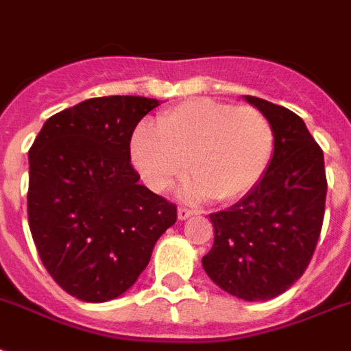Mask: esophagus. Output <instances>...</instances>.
Listing matches in <instances>:
<instances>
[{
  "label": "esophagus",
  "mask_w": 351,
  "mask_h": 351,
  "mask_svg": "<svg viewBox=\"0 0 351 351\" xmlns=\"http://www.w3.org/2000/svg\"><path fill=\"white\" fill-rule=\"evenodd\" d=\"M195 213H197V211L189 210L186 206H180V208H178V219H180V221H186V219L193 217Z\"/></svg>",
  "instance_id": "1"
}]
</instances>
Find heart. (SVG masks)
I'll list each match as a JSON object with an SVG mask.
<instances>
[{
	"label": "heart",
	"instance_id": "heart-1",
	"mask_svg": "<svg viewBox=\"0 0 351 351\" xmlns=\"http://www.w3.org/2000/svg\"><path fill=\"white\" fill-rule=\"evenodd\" d=\"M274 152L271 121L254 106L191 99L165 110L156 128L140 125L130 138V158L152 191L197 175L186 197L237 200L263 178Z\"/></svg>",
	"mask_w": 351,
	"mask_h": 351
}]
</instances>
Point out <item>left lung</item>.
Listing matches in <instances>:
<instances>
[{
  "label": "left lung",
  "instance_id": "left-lung-1",
  "mask_svg": "<svg viewBox=\"0 0 351 351\" xmlns=\"http://www.w3.org/2000/svg\"><path fill=\"white\" fill-rule=\"evenodd\" d=\"M274 132V152L263 178L224 211L211 213L213 247L202 267L211 282L241 300L259 302L285 293L311 261L324 221L322 149L289 108L252 95Z\"/></svg>",
  "mask_w": 351,
  "mask_h": 351
}]
</instances>
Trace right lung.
Returning a JSON list of instances; mask_svg holds the SVG:
<instances>
[{
	"label": "right lung",
	"instance_id": "add662e5",
	"mask_svg": "<svg viewBox=\"0 0 351 351\" xmlns=\"http://www.w3.org/2000/svg\"><path fill=\"white\" fill-rule=\"evenodd\" d=\"M160 101L86 99L44 123L29 149L27 217L42 263L68 294L108 302L132 287L176 206L138 184L136 125Z\"/></svg>",
	"mask_w": 351,
	"mask_h": 351
}]
</instances>
